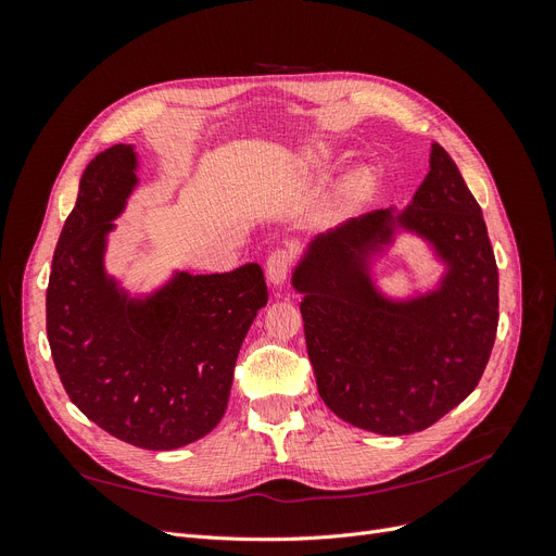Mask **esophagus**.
Wrapping results in <instances>:
<instances>
[{
	"instance_id": "34e87169",
	"label": "esophagus",
	"mask_w": 556,
	"mask_h": 556,
	"mask_svg": "<svg viewBox=\"0 0 556 556\" xmlns=\"http://www.w3.org/2000/svg\"><path fill=\"white\" fill-rule=\"evenodd\" d=\"M292 262H294V252L288 250V248H278V250L271 252V255H268L266 276H268V280L276 285V288L285 282V278H288Z\"/></svg>"
}]
</instances>
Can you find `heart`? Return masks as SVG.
Masks as SVG:
<instances>
[{
    "mask_svg": "<svg viewBox=\"0 0 556 556\" xmlns=\"http://www.w3.org/2000/svg\"><path fill=\"white\" fill-rule=\"evenodd\" d=\"M317 162H319V164H325V162H327V155H319V157H317ZM366 188H368V176L359 174V176L352 178V190H355V192H364Z\"/></svg>",
    "mask_w": 556,
    "mask_h": 556,
    "instance_id": "heart-1",
    "label": "heart"
}]
</instances>
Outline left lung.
<instances>
[{"mask_svg": "<svg viewBox=\"0 0 556 556\" xmlns=\"http://www.w3.org/2000/svg\"><path fill=\"white\" fill-rule=\"evenodd\" d=\"M429 164L406 211H371L317 237L292 276L319 396L348 425L382 435L422 431L459 406L498 327L482 211L439 143ZM396 226L427 238L448 264L439 291L392 302L375 290L367 257Z\"/></svg>", "mask_w": 556, "mask_h": 556, "instance_id": "obj_1", "label": "left lung"}]
</instances>
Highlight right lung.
<instances>
[{
    "label": "right lung",
    "instance_id": "1",
    "mask_svg": "<svg viewBox=\"0 0 556 556\" xmlns=\"http://www.w3.org/2000/svg\"><path fill=\"white\" fill-rule=\"evenodd\" d=\"M137 185L134 148L117 143L83 172L46 292V331L66 394L115 439L176 450L220 422L239 350L268 292L260 264L176 274L129 299L104 271L106 233Z\"/></svg>",
    "mask_w": 556,
    "mask_h": 556
}]
</instances>
